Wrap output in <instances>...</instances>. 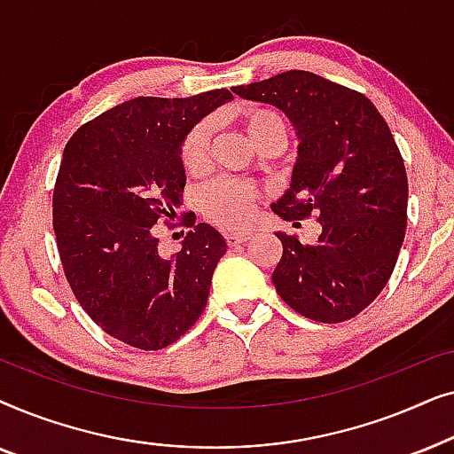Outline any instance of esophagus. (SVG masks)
Masks as SVG:
<instances>
[{
	"mask_svg": "<svg viewBox=\"0 0 454 454\" xmlns=\"http://www.w3.org/2000/svg\"><path fill=\"white\" fill-rule=\"evenodd\" d=\"M252 238L250 231H231V233H225V239L229 246H239L244 244V241H247Z\"/></svg>",
	"mask_w": 454,
	"mask_h": 454,
	"instance_id": "esophagus-1",
	"label": "esophagus"
}]
</instances>
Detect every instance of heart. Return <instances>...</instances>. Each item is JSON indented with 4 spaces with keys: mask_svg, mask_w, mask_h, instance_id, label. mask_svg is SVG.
Instances as JSON below:
<instances>
[{
    "mask_svg": "<svg viewBox=\"0 0 454 454\" xmlns=\"http://www.w3.org/2000/svg\"><path fill=\"white\" fill-rule=\"evenodd\" d=\"M238 120L244 128L247 140L258 151H278L287 136V126L281 115L266 107H244ZM210 138H213V123L202 120L192 126L179 145V160L188 176H198L207 171L210 163ZM260 192L252 184L238 179L219 177L202 185L198 190V208L208 221L223 229H239L247 225L256 208Z\"/></svg>",
    "mask_w": 454,
    "mask_h": 454,
    "instance_id": "1",
    "label": "heart"
}]
</instances>
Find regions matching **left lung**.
<instances>
[{"label":"left lung","mask_w":454,"mask_h":454,"mask_svg":"<svg viewBox=\"0 0 454 454\" xmlns=\"http://www.w3.org/2000/svg\"><path fill=\"white\" fill-rule=\"evenodd\" d=\"M235 95L270 103L300 136L291 188L272 204L285 221L316 216V244L277 233V294L297 314L337 325L370 306L393 275L407 227V173L388 123L362 92L289 70Z\"/></svg>","instance_id":"8db88e82"}]
</instances>
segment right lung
I'll list each match as a JSON object with an SVG mask.
<instances>
[{"instance_id": "add662e5", "label": "right lung", "mask_w": 454, "mask_h": 454, "mask_svg": "<svg viewBox=\"0 0 454 454\" xmlns=\"http://www.w3.org/2000/svg\"><path fill=\"white\" fill-rule=\"evenodd\" d=\"M229 98L136 97L80 126L53 190V231L76 300L109 337L136 349L176 343L200 318L227 244L194 213L176 216L185 185V132ZM159 220L189 229L183 250H158ZM184 235V231H182Z\"/></svg>"}]
</instances>
